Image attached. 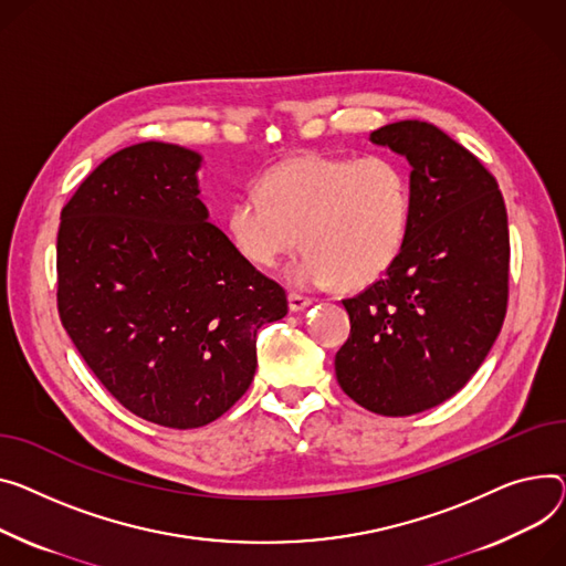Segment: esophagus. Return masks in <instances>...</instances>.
<instances>
[{
    "mask_svg": "<svg viewBox=\"0 0 566 566\" xmlns=\"http://www.w3.org/2000/svg\"><path fill=\"white\" fill-rule=\"evenodd\" d=\"M314 303L312 297H307V295H303V293H289V310L291 312H303V310H307L310 305Z\"/></svg>",
    "mask_w": 566,
    "mask_h": 566,
    "instance_id": "34e87169",
    "label": "esophagus"
}]
</instances>
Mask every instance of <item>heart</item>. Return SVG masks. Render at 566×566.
<instances>
[{
    "label": "heart",
    "mask_w": 566,
    "mask_h": 566,
    "mask_svg": "<svg viewBox=\"0 0 566 566\" xmlns=\"http://www.w3.org/2000/svg\"><path fill=\"white\" fill-rule=\"evenodd\" d=\"M411 220V181L387 155L361 159L303 155L261 177L228 213L237 250L271 269L300 243L310 248L286 271L297 289L378 280L396 261Z\"/></svg>",
    "instance_id": "1"
}]
</instances>
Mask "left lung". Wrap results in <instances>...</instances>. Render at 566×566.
Segmentation results:
<instances>
[{
  "label": "left lung",
  "mask_w": 566,
  "mask_h": 566,
  "mask_svg": "<svg viewBox=\"0 0 566 566\" xmlns=\"http://www.w3.org/2000/svg\"><path fill=\"white\" fill-rule=\"evenodd\" d=\"M370 140L409 161L411 220L385 277L344 300L350 336L334 370L357 405L411 417L455 396L496 342L507 312V211L494 175L439 127L400 120Z\"/></svg>",
  "instance_id": "8db88e82"
}]
</instances>
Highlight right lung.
Wrapping results in <instances>:
<instances>
[{"label": "right lung", "instance_id": "right-lung-1", "mask_svg": "<svg viewBox=\"0 0 566 566\" xmlns=\"http://www.w3.org/2000/svg\"><path fill=\"white\" fill-rule=\"evenodd\" d=\"M193 149L147 140L102 161L61 211L59 316L95 378L164 428H200L250 387L256 329L286 291L209 222Z\"/></svg>", "mask_w": 566, "mask_h": 566}]
</instances>
